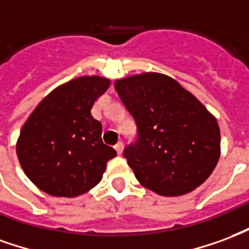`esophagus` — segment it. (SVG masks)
<instances>
[{
	"mask_svg": "<svg viewBox=\"0 0 249 249\" xmlns=\"http://www.w3.org/2000/svg\"><path fill=\"white\" fill-rule=\"evenodd\" d=\"M114 148H115V151L118 152V154H122L123 152V142H118L115 146H114Z\"/></svg>",
	"mask_w": 249,
	"mask_h": 249,
	"instance_id": "1",
	"label": "esophagus"
}]
</instances>
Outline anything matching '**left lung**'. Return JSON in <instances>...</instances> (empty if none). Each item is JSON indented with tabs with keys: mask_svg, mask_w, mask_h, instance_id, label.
<instances>
[{
	"mask_svg": "<svg viewBox=\"0 0 249 249\" xmlns=\"http://www.w3.org/2000/svg\"><path fill=\"white\" fill-rule=\"evenodd\" d=\"M114 85L138 127V141L123 151L138 182L162 196L184 195L206 182L220 158L216 118L160 72Z\"/></svg>",
	"mask_w": 249,
	"mask_h": 249,
	"instance_id": "8db88e82",
	"label": "left lung"
}]
</instances>
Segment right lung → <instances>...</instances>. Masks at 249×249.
<instances>
[{"label": "right lung", "instance_id": "obj_1", "mask_svg": "<svg viewBox=\"0 0 249 249\" xmlns=\"http://www.w3.org/2000/svg\"><path fill=\"white\" fill-rule=\"evenodd\" d=\"M110 86L99 75L74 78L43 98L23 124L17 157L26 177L52 196L75 197L101 182L117 151L102 142L91 107Z\"/></svg>", "mask_w": 249, "mask_h": 249}]
</instances>
